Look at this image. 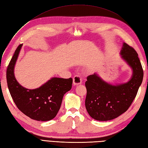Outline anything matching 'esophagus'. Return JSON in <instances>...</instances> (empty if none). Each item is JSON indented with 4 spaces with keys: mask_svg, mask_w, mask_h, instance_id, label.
<instances>
[{
    "mask_svg": "<svg viewBox=\"0 0 148 148\" xmlns=\"http://www.w3.org/2000/svg\"><path fill=\"white\" fill-rule=\"evenodd\" d=\"M82 82V78L79 75H75L73 77V85L77 86L81 84Z\"/></svg>",
    "mask_w": 148,
    "mask_h": 148,
    "instance_id": "1",
    "label": "esophagus"
}]
</instances>
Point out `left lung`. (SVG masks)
Instances as JSON below:
<instances>
[{"label": "left lung", "mask_w": 148, "mask_h": 148, "mask_svg": "<svg viewBox=\"0 0 148 148\" xmlns=\"http://www.w3.org/2000/svg\"><path fill=\"white\" fill-rule=\"evenodd\" d=\"M120 55L121 59L132 69L131 77L127 82L110 84L97 73L87 77L85 106L89 116L95 120H112L126 112L136 97L142 83L143 70L138 53L124 42Z\"/></svg>", "instance_id": "8db88e82"}]
</instances>
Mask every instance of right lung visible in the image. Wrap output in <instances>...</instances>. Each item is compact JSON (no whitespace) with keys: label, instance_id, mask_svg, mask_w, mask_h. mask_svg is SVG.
I'll return each mask as SVG.
<instances>
[{"label":"right lung","instance_id":"obj_1","mask_svg":"<svg viewBox=\"0 0 148 148\" xmlns=\"http://www.w3.org/2000/svg\"><path fill=\"white\" fill-rule=\"evenodd\" d=\"M22 44L18 45L7 69V82L13 101L19 110L34 120L54 119L61 106L64 94L72 88L73 79L52 77L40 87L29 89L17 82L14 67Z\"/></svg>","mask_w":148,"mask_h":148}]
</instances>
